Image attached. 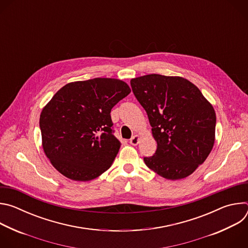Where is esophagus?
<instances>
[{"label": "esophagus", "mask_w": 248, "mask_h": 248, "mask_svg": "<svg viewBox=\"0 0 248 248\" xmlns=\"http://www.w3.org/2000/svg\"><path fill=\"white\" fill-rule=\"evenodd\" d=\"M139 139H140V136H139V135H137V134H135V135H133V136L130 138L129 142H130V144H131V145L136 146V145L139 143Z\"/></svg>", "instance_id": "34e87169"}]
</instances>
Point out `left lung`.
Returning a JSON list of instances; mask_svg holds the SVG:
<instances>
[{"label": "left lung", "instance_id": "8db88e82", "mask_svg": "<svg viewBox=\"0 0 248 248\" xmlns=\"http://www.w3.org/2000/svg\"><path fill=\"white\" fill-rule=\"evenodd\" d=\"M130 85L148 115L157 150L146 166L167 180L190 175L215 143L216 113L196 85L182 77L147 75Z\"/></svg>", "mask_w": 248, "mask_h": 248}]
</instances>
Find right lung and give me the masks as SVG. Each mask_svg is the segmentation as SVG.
I'll list each match as a JSON object with an SVG mask.
<instances>
[{
    "mask_svg": "<svg viewBox=\"0 0 248 248\" xmlns=\"http://www.w3.org/2000/svg\"><path fill=\"white\" fill-rule=\"evenodd\" d=\"M130 91L121 79L97 78L69 82L52 97L39 124L44 153L59 172L88 182L112 166L121 142L110 113Z\"/></svg>",
    "mask_w": 248,
    "mask_h": 248,
    "instance_id": "obj_1",
    "label": "right lung"
}]
</instances>
